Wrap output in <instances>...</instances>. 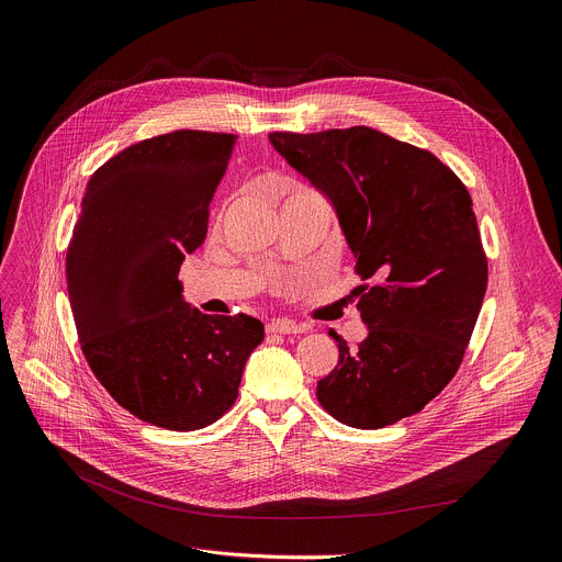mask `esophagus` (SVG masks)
<instances>
[{
  "instance_id": "1",
  "label": "esophagus",
  "mask_w": 562,
  "mask_h": 562,
  "mask_svg": "<svg viewBox=\"0 0 562 562\" xmlns=\"http://www.w3.org/2000/svg\"><path fill=\"white\" fill-rule=\"evenodd\" d=\"M267 331L269 334H302V331H307V327L297 325L293 321H271L267 325Z\"/></svg>"
}]
</instances>
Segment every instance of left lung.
Masks as SVG:
<instances>
[{"label": "left lung", "mask_w": 562, "mask_h": 562, "mask_svg": "<svg viewBox=\"0 0 562 562\" xmlns=\"http://www.w3.org/2000/svg\"><path fill=\"white\" fill-rule=\"evenodd\" d=\"M291 168L338 215L353 252L370 334L349 347L316 396L345 426L376 430L413 417L462 366L488 282L467 186L432 151L356 125L316 134L271 132Z\"/></svg>", "instance_id": "obj_1"}]
</instances>
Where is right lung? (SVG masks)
I'll list each match as a JSON object with an SVG mask.
<instances>
[{
    "mask_svg": "<svg viewBox=\"0 0 562 562\" xmlns=\"http://www.w3.org/2000/svg\"><path fill=\"white\" fill-rule=\"evenodd\" d=\"M235 134L177 130L100 166L67 248V291L85 359L119 405L166 430L215 424L237 398L265 325L183 302L179 269L209 233Z\"/></svg>",
    "mask_w": 562,
    "mask_h": 562,
    "instance_id": "add662e5",
    "label": "right lung"
}]
</instances>
